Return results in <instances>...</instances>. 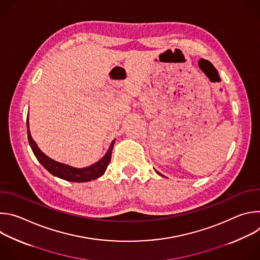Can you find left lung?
<instances>
[{"label": "left lung", "mask_w": 260, "mask_h": 260, "mask_svg": "<svg viewBox=\"0 0 260 260\" xmlns=\"http://www.w3.org/2000/svg\"><path fill=\"white\" fill-rule=\"evenodd\" d=\"M156 172H157V171H156ZM157 173H158V172H157ZM158 174H159V173H158ZM159 175H161V174H159Z\"/></svg>", "instance_id": "1"}]
</instances>
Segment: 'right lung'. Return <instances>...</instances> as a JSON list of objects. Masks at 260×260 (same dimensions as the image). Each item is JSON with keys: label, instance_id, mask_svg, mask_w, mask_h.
Instances as JSON below:
<instances>
[{"label": "right lung", "instance_id": "add662e5", "mask_svg": "<svg viewBox=\"0 0 260 260\" xmlns=\"http://www.w3.org/2000/svg\"><path fill=\"white\" fill-rule=\"evenodd\" d=\"M26 126H27L28 143L30 145V148H31L35 156L49 173H51L53 176H56L60 179L71 181V182H87L90 180H94V179L101 177L105 173V171L111 160V154H112V149H113L115 141L111 143V146L109 148V150L107 151L106 155L101 160H99L98 162L93 164L90 167H87L84 169H76V168H73V167L57 162V161L49 158L47 155H45L39 149V147L37 146L35 141L31 139V136H30V133L28 129V117L26 119Z\"/></svg>", "mask_w": 260, "mask_h": 260}]
</instances>
